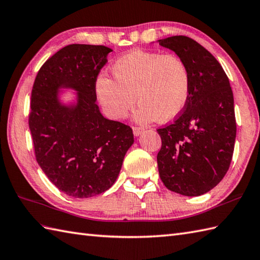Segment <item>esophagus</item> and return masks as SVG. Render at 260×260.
<instances>
[{"mask_svg": "<svg viewBox=\"0 0 260 260\" xmlns=\"http://www.w3.org/2000/svg\"><path fill=\"white\" fill-rule=\"evenodd\" d=\"M132 131H134V135L138 137L142 134L143 128H140V126H132Z\"/></svg>", "mask_w": 260, "mask_h": 260, "instance_id": "1", "label": "esophagus"}]
</instances>
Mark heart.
Masks as SVG:
<instances>
[{
    "mask_svg": "<svg viewBox=\"0 0 260 260\" xmlns=\"http://www.w3.org/2000/svg\"><path fill=\"white\" fill-rule=\"evenodd\" d=\"M114 80L99 77L95 93L109 117L125 118L140 103L139 122H169L186 108L190 94V73L180 56L172 53L134 50L111 67Z\"/></svg>",
    "mask_w": 260,
    "mask_h": 260,
    "instance_id": "obj_1",
    "label": "heart"
}]
</instances>
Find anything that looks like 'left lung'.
<instances>
[{
	"label": "left lung",
	"mask_w": 260,
	"mask_h": 260,
	"mask_svg": "<svg viewBox=\"0 0 260 260\" xmlns=\"http://www.w3.org/2000/svg\"><path fill=\"white\" fill-rule=\"evenodd\" d=\"M186 63L190 94L171 124L158 129L159 176L171 191L183 196L208 192L222 180L236 139L234 94L227 74L203 45L184 36L159 40Z\"/></svg>",
	"instance_id": "8db88e82"
}]
</instances>
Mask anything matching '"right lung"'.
I'll return each instance as SVG.
<instances>
[{"label":"right lung","mask_w":260,"mask_h":260,"mask_svg":"<svg viewBox=\"0 0 260 260\" xmlns=\"http://www.w3.org/2000/svg\"><path fill=\"white\" fill-rule=\"evenodd\" d=\"M112 50L105 45H67L40 69L31 93L28 126L39 166L68 196L90 198L117 180L134 143L129 125L106 119L95 103V81ZM60 88L77 91L63 105Z\"/></svg>","instance_id":"obj_1"}]
</instances>
